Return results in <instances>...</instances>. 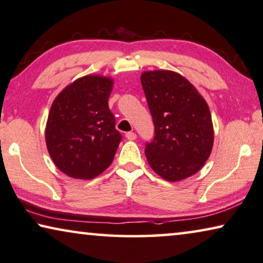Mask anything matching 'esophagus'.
<instances>
[{
  "label": "esophagus",
  "instance_id": "esophagus-1",
  "mask_svg": "<svg viewBox=\"0 0 263 263\" xmlns=\"http://www.w3.org/2000/svg\"><path fill=\"white\" fill-rule=\"evenodd\" d=\"M125 137H126L128 140H135L137 138V135L135 132H127L126 135H125Z\"/></svg>",
  "mask_w": 263,
  "mask_h": 263
}]
</instances>
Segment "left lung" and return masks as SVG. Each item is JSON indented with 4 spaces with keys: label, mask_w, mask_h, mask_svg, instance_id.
Listing matches in <instances>:
<instances>
[{
    "label": "left lung",
    "mask_w": 263,
    "mask_h": 263,
    "mask_svg": "<svg viewBox=\"0 0 263 263\" xmlns=\"http://www.w3.org/2000/svg\"><path fill=\"white\" fill-rule=\"evenodd\" d=\"M142 86L155 124V137L145 156L167 182L185 179L202 169L214 145V127L206 101L193 84L172 70L142 73Z\"/></svg>",
    "instance_id": "8db88e82"
}]
</instances>
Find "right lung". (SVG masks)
<instances>
[{"instance_id": "1", "label": "right lung", "mask_w": 263, "mask_h": 263, "mask_svg": "<svg viewBox=\"0 0 263 263\" xmlns=\"http://www.w3.org/2000/svg\"><path fill=\"white\" fill-rule=\"evenodd\" d=\"M111 78L86 76L62 89L46 124V144L57 167L78 179H92L111 165L121 140L108 108Z\"/></svg>"}]
</instances>
